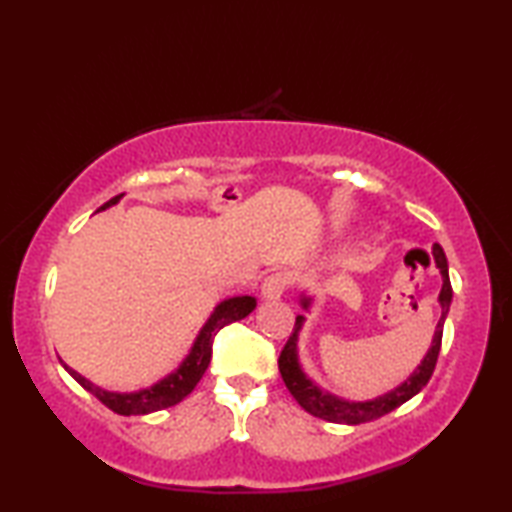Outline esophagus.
I'll return each mask as SVG.
<instances>
[{"instance_id": "1", "label": "esophagus", "mask_w": 512, "mask_h": 512, "mask_svg": "<svg viewBox=\"0 0 512 512\" xmlns=\"http://www.w3.org/2000/svg\"><path fill=\"white\" fill-rule=\"evenodd\" d=\"M287 289H289V277L284 273H273L268 275L262 284V296L264 300H280Z\"/></svg>"}]
</instances>
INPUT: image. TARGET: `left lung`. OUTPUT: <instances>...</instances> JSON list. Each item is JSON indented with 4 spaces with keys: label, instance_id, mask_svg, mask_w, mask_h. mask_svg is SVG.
Returning <instances> with one entry per match:
<instances>
[{
    "label": "left lung",
    "instance_id": "1",
    "mask_svg": "<svg viewBox=\"0 0 512 512\" xmlns=\"http://www.w3.org/2000/svg\"><path fill=\"white\" fill-rule=\"evenodd\" d=\"M433 262H436V268L443 275V289L438 293V305H440V320L436 325V332H433L431 339V348L424 354L422 361L415 366V370L406 377L400 386L391 388V391L384 395L372 397V400H345V397H339L334 393L320 388L314 379H311L305 368L300 363V352H298V339L302 327H305V314L296 316V327H293V334L289 336L287 345L280 354V372L284 384H287L289 393L296 397V402L305 409L307 413L316 415L320 420L327 422H336V424H363L370 420H377L381 415L395 411L397 406H402L404 402H409L411 397L418 395L427 381L433 375V368H436L438 361V352H440V341H443V327H445V318L449 314V305H452V284H449V268H447V257L443 253V248L438 244H433ZM311 302H314V296L302 291L300 293V307L309 311Z\"/></svg>",
    "mask_w": 512,
    "mask_h": 512
}]
</instances>
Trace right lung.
<instances>
[{
  "instance_id": "obj_1",
  "label": "right lung",
  "mask_w": 512,
  "mask_h": 512,
  "mask_svg": "<svg viewBox=\"0 0 512 512\" xmlns=\"http://www.w3.org/2000/svg\"><path fill=\"white\" fill-rule=\"evenodd\" d=\"M121 198H124V194L110 198V201L106 205H101L99 210H108V207L117 205ZM255 307H257V298L253 296H232V298L221 300L219 305L214 307L210 318L205 320L201 332L196 334L192 348H189L187 357L180 361V366L173 372H169V375H164L160 381H155V384L140 388V391H131V393L108 391V388L92 384V381L88 377H83L81 372L69 368L65 361H63V368L76 381H79L85 391L92 393L99 402L106 404L110 411H115L119 415H149L155 411L169 409V406L183 402L205 375V370L210 366V359H212L214 334L219 332L223 325L246 318Z\"/></svg>"
}]
</instances>
